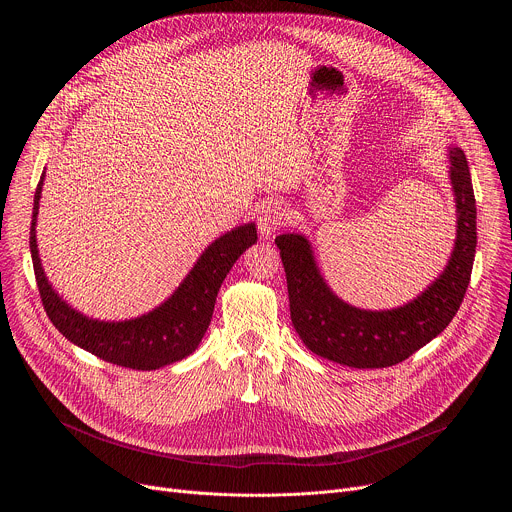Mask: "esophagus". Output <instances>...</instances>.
I'll return each mask as SVG.
<instances>
[{
    "label": "esophagus",
    "mask_w": 512,
    "mask_h": 512,
    "mask_svg": "<svg viewBox=\"0 0 512 512\" xmlns=\"http://www.w3.org/2000/svg\"><path fill=\"white\" fill-rule=\"evenodd\" d=\"M285 218V208L279 202H265L259 210H257V227L261 237L269 239L275 229L283 223Z\"/></svg>",
    "instance_id": "esophagus-1"
}]
</instances>
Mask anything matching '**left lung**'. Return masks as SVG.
Segmentation results:
<instances>
[{"instance_id": "1", "label": "left lung", "mask_w": 512, "mask_h": 512, "mask_svg": "<svg viewBox=\"0 0 512 512\" xmlns=\"http://www.w3.org/2000/svg\"><path fill=\"white\" fill-rule=\"evenodd\" d=\"M450 180L458 212L452 257L444 273L401 308L371 312L348 306L326 285L304 235L285 233L275 239L291 324L314 354L354 369H385L446 330L466 296L476 253V198L460 148L450 150Z\"/></svg>"}]
</instances>
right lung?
<instances>
[{"label": "right lung", "instance_id": "add662e5", "mask_svg": "<svg viewBox=\"0 0 512 512\" xmlns=\"http://www.w3.org/2000/svg\"><path fill=\"white\" fill-rule=\"evenodd\" d=\"M42 182L44 174L34 194L30 253L42 306L58 332L87 352L135 371H156L192 354L210 324L221 283L235 261L257 243L255 225L249 223L237 227L216 239L200 255L180 287L154 312L125 322H99L72 310L44 275L36 245V216Z\"/></svg>", "mask_w": 512, "mask_h": 512}]
</instances>
